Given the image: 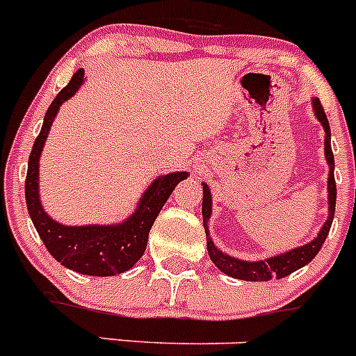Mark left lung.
<instances>
[{
    "mask_svg": "<svg viewBox=\"0 0 356 356\" xmlns=\"http://www.w3.org/2000/svg\"><path fill=\"white\" fill-rule=\"evenodd\" d=\"M314 110H316L317 119L321 121L323 128L326 131V140H325V153L326 160H328L330 165V178H328V203H330V213H328V221L325 222L323 229L319 232L316 238L312 242H308L301 248H294L289 253L278 254V257H271L267 260H259V262H244V260L234 259L229 254L222 253V251L217 250L213 246V242L210 238H207V250H209L210 259L216 264L219 269H221L225 275L232 276V278L238 280H246V282H269V280L276 278H285V276L292 275L294 271L301 269L303 266H307L308 262H312V259L319 253V250L325 244L326 237H328V232L332 228L333 222V213H335V201H337V185H335V176H333V168H335V160H333L332 153V144H330V124L328 118L325 114V108L321 105L319 99H314ZM203 225H205L207 235H209V217L210 212H212V200H210V191L207 185H203Z\"/></svg>",
    "mask_w": 356,
    "mask_h": 356,
    "instance_id": "8db88e82",
    "label": "left lung"
}]
</instances>
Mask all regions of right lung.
Masks as SVG:
<instances>
[{
  "instance_id": "add662e5",
  "label": "right lung",
  "mask_w": 356,
  "mask_h": 356,
  "mask_svg": "<svg viewBox=\"0 0 356 356\" xmlns=\"http://www.w3.org/2000/svg\"><path fill=\"white\" fill-rule=\"evenodd\" d=\"M83 69L72 74L71 81L56 94L44 115L42 130L37 135L28 160L26 207L37 234L51 257L72 271L90 276H112L128 271L146 251L147 235L175 187L187 178V172H172L156 178L139 203V209L127 221L115 226H64L46 216L39 201V156L53 119L62 103L83 83Z\"/></svg>"
}]
</instances>
